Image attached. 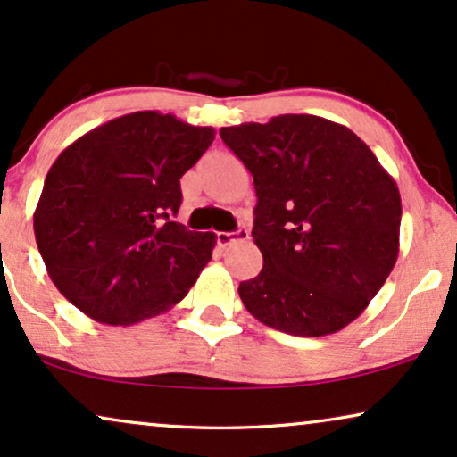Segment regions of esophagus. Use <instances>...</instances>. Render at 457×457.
Returning a JSON list of instances; mask_svg holds the SVG:
<instances>
[{
  "label": "esophagus",
  "mask_w": 457,
  "mask_h": 457,
  "mask_svg": "<svg viewBox=\"0 0 457 457\" xmlns=\"http://www.w3.org/2000/svg\"><path fill=\"white\" fill-rule=\"evenodd\" d=\"M251 238V234L246 232V229H236V232H219L217 234V245L225 248L229 245H234V242H245Z\"/></svg>",
  "instance_id": "1"
}]
</instances>
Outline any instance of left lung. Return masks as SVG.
Here are the masks:
<instances>
[{
    "instance_id": "left-lung-1",
    "label": "left lung",
    "mask_w": 457,
    "mask_h": 457,
    "mask_svg": "<svg viewBox=\"0 0 457 457\" xmlns=\"http://www.w3.org/2000/svg\"><path fill=\"white\" fill-rule=\"evenodd\" d=\"M253 173L257 278L238 286L261 324L295 337L349 326L386 282L399 254L401 196L349 127L315 114L221 127Z\"/></svg>"
}]
</instances>
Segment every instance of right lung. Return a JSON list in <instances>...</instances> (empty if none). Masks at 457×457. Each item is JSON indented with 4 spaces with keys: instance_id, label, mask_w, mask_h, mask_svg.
<instances>
[{
    "instance_id": "obj_1",
    "label": "right lung",
    "mask_w": 457,
    "mask_h": 457,
    "mask_svg": "<svg viewBox=\"0 0 457 457\" xmlns=\"http://www.w3.org/2000/svg\"><path fill=\"white\" fill-rule=\"evenodd\" d=\"M215 139L212 127L139 111L62 150L33 215L35 240L64 299L108 326H131L184 299L217 236L173 221L179 179Z\"/></svg>"
}]
</instances>
